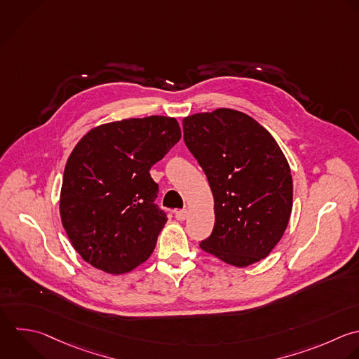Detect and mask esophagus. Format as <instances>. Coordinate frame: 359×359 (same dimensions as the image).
<instances>
[{
	"mask_svg": "<svg viewBox=\"0 0 359 359\" xmlns=\"http://www.w3.org/2000/svg\"><path fill=\"white\" fill-rule=\"evenodd\" d=\"M188 215H189L188 209H181V210H177V212H175V219H177V220H180V222H182V220H185V219L188 217Z\"/></svg>",
	"mask_w": 359,
	"mask_h": 359,
	"instance_id": "34e87169",
	"label": "esophagus"
}]
</instances>
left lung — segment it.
<instances>
[{
    "label": "left lung",
    "instance_id": "left-lung-1",
    "mask_svg": "<svg viewBox=\"0 0 359 359\" xmlns=\"http://www.w3.org/2000/svg\"><path fill=\"white\" fill-rule=\"evenodd\" d=\"M182 128L215 202V227L201 248L238 268L268 257L293 203L289 163L276 140L255 119L229 108L187 116Z\"/></svg>",
    "mask_w": 359,
    "mask_h": 359
}]
</instances>
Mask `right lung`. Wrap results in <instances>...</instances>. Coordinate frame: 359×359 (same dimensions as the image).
<instances>
[{
	"label": "right lung",
	"instance_id": "right-lung-1",
	"mask_svg": "<svg viewBox=\"0 0 359 359\" xmlns=\"http://www.w3.org/2000/svg\"><path fill=\"white\" fill-rule=\"evenodd\" d=\"M180 139L170 116L109 122L80 139L65 168L60 217L86 262L121 275L151 255L167 217L154 205L150 168Z\"/></svg>",
	"mask_w": 359,
	"mask_h": 359
}]
</instances>
